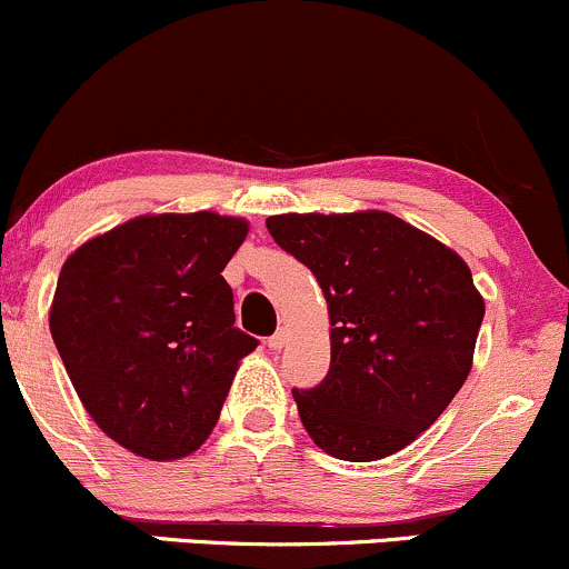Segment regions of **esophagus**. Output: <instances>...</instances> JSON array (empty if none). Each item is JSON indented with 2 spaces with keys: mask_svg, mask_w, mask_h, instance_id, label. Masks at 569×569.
<instances>
[{
  "mask_svg": "<svg viewBox=\"0 0 569 569\" xmlns=\"http://www.w3.org/2000/svg\"><path fill=\"white\" fill-rule=\"evenodd\" d=\"M284 345H287V331L284 328H279V331L268 339V347H271V350H282Z\"/></svg>",
  "mask_w": 569,
  "mask_h": 569,
  "instance_id": "obj_1",
  "label": "esophagus"
}]
</instances>
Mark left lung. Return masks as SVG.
Instances as JSON below:
<instances>
[{"label": "left lung", "instance_id": "8db88e82", "mask_svg": "<svg viewBox=\"0 0 569 569\" xmlns=\"http://www.w3.org/2000/svg\"><path fill=\"white\" fill-rule=\"evenodd\" d=\"M273 241L317 277L331 369L292 390L303 429L341 461H377L418 439L469 377L486 303L453 249L385 211L279 213Z\"/></svg>", "mask_w": 569, "mask_h": 569}]
</instances>
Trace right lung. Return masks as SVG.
<instances>
[{"mask_svg":"<svg viewBox=\"0 0 569 569\" xmlns=\"http://www.w3.org/2000/svg\"><path fill=\"white\" fill-rule=\"evenodd\" d=\"M247 230L211 211L154 213L62 266L53 345L94 423L130 453L189 456L217 426L238 360L258 347L236 328L222 277Z\"/></svg>","mask_w":569,"mask_h":569,"instance_id":"right-lung-1","label":"right lung"}]
</instances>
